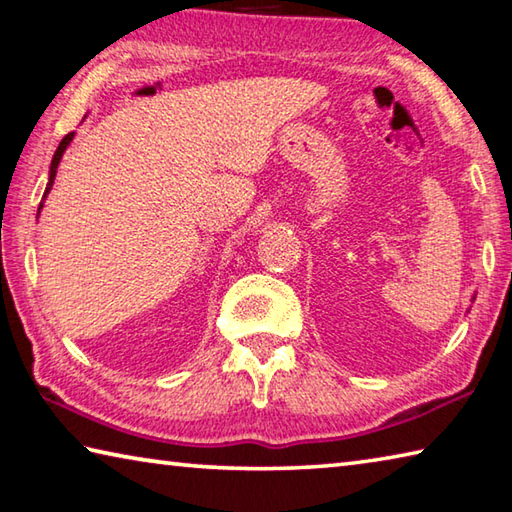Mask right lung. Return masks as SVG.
Returning <instances> with one entry per match:
<instances>
[{"mask_svg": "<svg viewBox=\"0 0 512 512\" xmlns=\"http://www.w3.org/2000/svg\"><path fill=\"white\" fill-rule=\"evenodd\" d=\"M74 140V133H67L63 140H60V144H58V149H56V153H54V160H51V169H49V183H47V189H45V196L49 194V189H51V185H54V178H56V169H58V164H60V158H63V153H65V149L69 146V142ZM40 210H42V203H40V207H38V214H40Z\"/></svg>", "mask_w": 512, "mask_h": 512, "instance_id": "right-lung-1", "label": "right lung"}]
</instances>
